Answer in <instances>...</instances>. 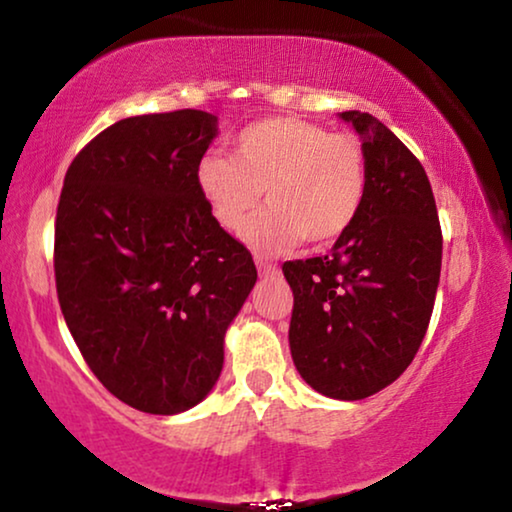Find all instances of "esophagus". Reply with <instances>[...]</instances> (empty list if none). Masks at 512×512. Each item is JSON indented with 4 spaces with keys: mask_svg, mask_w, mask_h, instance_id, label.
Segmentation results:
<instances>
[{
    "mask_svg": "<svg viewBox=\"0 0 512 512\" xmlns=\"http://www.w3.org/2000/svg\"><path fill=\"white\" fill-rule=\"evenodd\" d=\"M256 265H258V272H261L263 277H277V275H280V268H277L275 263H268V261H263V258H258Z\"/></svg>",
    "mask_w": 512,
    "mask_h": 512,
    "instance_id": "esophagus-1",
    "label": "esophagus"
}]
</instances>
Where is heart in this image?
<instances>
[{"mask_svg":"<svg viewBox=\"0 0 512 512\" xmlns=\"http://www.w3.org/2000/svg\"><path fill=\"white\" fill-rule=\"evenodd\" d=\"M197 188L225 230L242 228L256 204H270L242 230L263 254L305 240L327 247L353 228L367 197V157L353 134H331L301 117H265L237 134L230 159L207 155Z\"/></svg>","mask_w":512,"mask_h":512,"instance_id":"1","label":"heart"}]
</instances>
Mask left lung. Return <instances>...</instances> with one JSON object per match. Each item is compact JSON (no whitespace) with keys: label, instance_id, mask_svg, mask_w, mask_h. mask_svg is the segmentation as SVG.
Returning a JSON list of instances; mask_svg holds the SVG:
<instances>
[{"label":"left lung","instance_id":"obj_1","mask_svg":"<svg viewBox=\"0 0 512 512\" xmlns=\"http://www.w3.org/2000/svg\"><path fill=\"white\" fill-rule=\"evenodd\" d=\"M367 157V197L327 256L282 265L298 374L334 400H364L409 367L433 315L442 230L426 169L369 112H341Z\"/></svg>","mask_w":512,"mask_h":512}]
</instances>
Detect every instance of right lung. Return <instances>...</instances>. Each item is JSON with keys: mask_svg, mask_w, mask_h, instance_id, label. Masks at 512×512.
Listing matches in <instances>:
<instances>
[{"mask_svg": "<svg viewBox=\"0 0 512 512\" xmlns=\"http://www.w3.org/2000/svg\"><path fill=\"white\" fill-rule=\"evenodd\" d=\"M216 138L202 110L119 119L72 159L53 270L65 324L117 400L181 414L209 395L223 338L256 284L249 249L197 188Z\"/></svg>", "mask_w": 512, "mask_h": 512, "instance_id": "right-lung-1", "label": "right lung"}]
</instances>
